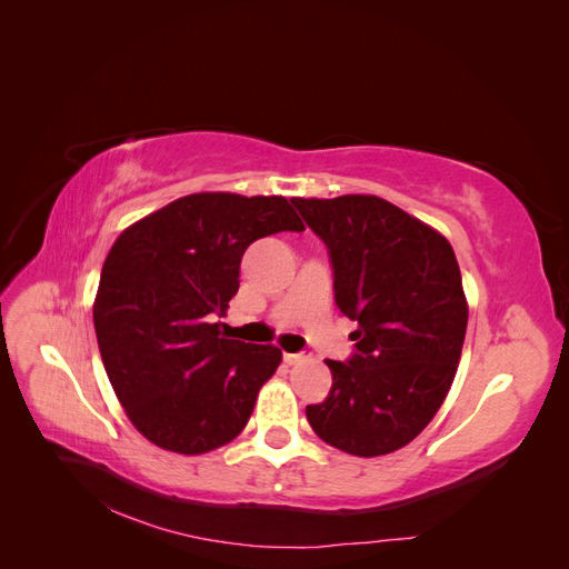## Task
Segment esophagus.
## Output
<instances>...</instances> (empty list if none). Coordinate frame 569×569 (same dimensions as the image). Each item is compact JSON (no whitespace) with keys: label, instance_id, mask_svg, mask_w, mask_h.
I'll list each match as a JSON object with an SVG mask.
<instances>
[{"label":"esophagus","instance_id":"34e87169","mask_svg":"<svg viewBox=\"0 0 569 569\" xmlns=\"http://www.w3.org/2000/svg\"><path fill=\"white\" fill-rule=\"evenodd\" d=\"M282 358H284L287 366H297V363H303V360L311 358V353H306V351H301V353H282Z\"/></svg>","mask_w":569,"mask_h":569}]
</instances>
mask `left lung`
Instances as JSON below:
<instances>
[{
  "label": "left lung",
  "mask_w": 569,
  "mask_h": 569,
  "mask_svg": "<svg viewBox=\"0 0 569 569\" xmlns=\"http://www.w3.org/2000/svg\"><path fill=\"white\" fill-rule=\"evenodd\" d=\"M291 203L330 253L337 308L358 322L353 353L327 360L332 389L306 418L335 449L391 453L422 432L453 385L468 330L456 253L380 197Z\"/></svg>",
  "instance_id": "obj_1"
}]
</instances>
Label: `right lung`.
I'll list each match as a JSON object with an SVG mask.
<instances>
[{
	"label": "right lung",
	"mask_w": 569,
	"mask_h": 569,
	"mask_svg": "<svg viewBox=\"0 0 569 569\" xmlns=\"http://www.w3.org/2000/svg\"><path fill=\"white\" fill-rule=\"evenodd\" d=\"M284 197L189 194L134 222L111 247L94 332L130 422L166 451L199 456L247 427L282 351L220 335L256 239L301 232Z\"/></svg>",
	"instance_id": "obj_1"
}]
</instances>
